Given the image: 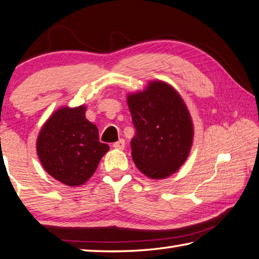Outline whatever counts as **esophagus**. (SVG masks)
Here are the masks:
<instances>
[{
    "label": "esophagus",
    "instance_id": "obj_1",
    "mask_svg": "<svg viewBox=\"0 0 259 259\" xmlns=\"http://www.w3.org/2000/svg\"><path fill=\"white\" fill-rule=\"evenodd\" d=\"M113 146H114V149H116V150H124V148H125V141L124 140L117 141V142L114 143Z\"/></svg>",
    "mask_w": 259,
    "mask_h": 259
}]
</instances>
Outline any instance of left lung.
Segmentation results:
<instances>
[{"label":"left lung","mask_w":259,"mask_h":259,"mask_svg":"<svg viewBox=\"0 0 259 259\" xmlns=\"http://www.w3.org/2000/svg\"><path fill=\"white\" fill-rule=\"evenodd\" d=\"M136 134L132 158L151 179L171 176L187 160L194 139L192 117L182 96L161 80L126 97Z\"/></svg>","instance_id":"obj_1"}]
</instances>
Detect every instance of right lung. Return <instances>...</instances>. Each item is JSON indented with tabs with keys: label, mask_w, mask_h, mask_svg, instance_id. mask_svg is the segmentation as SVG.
Here are the masks:
<instances>
[{
	"label": "right lung",
	"mask_w": 259,
	"mask_h": 259,
	"mask_svg": "<svg viewBox=\"0 0 259 259\" xmlns=\"http://www.w3.org/2000/svg\"><path fill=\"white\" fill-rule=\"evenodd\" d=\"M85 105L62 106L42 125L36 142L42 168L70 187L87 183L109 150L99 142L98 128L85 118Z\"/></svg>",
	"instance_id": "obj_1"
}]
</instances>
